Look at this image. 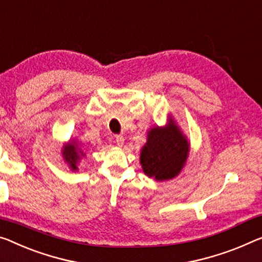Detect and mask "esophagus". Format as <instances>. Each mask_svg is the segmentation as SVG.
<instances>
[{
  "label": "esophagus",
  "mask_w": 262,
  "mask_h": 262,
  "mask_svg": "<svg viewBox=\"0 0 262 262\" xmlns=\"http://www.w3.org/2000/svg\"><path fill=\"white\" fill-rule=\"evenodd\" d=\"M116 143H117L118 146H123L124 144V137L122 135L116 136Z\"/></svg>",
  "instance_id": "esophagus-1"
}]
</instances>
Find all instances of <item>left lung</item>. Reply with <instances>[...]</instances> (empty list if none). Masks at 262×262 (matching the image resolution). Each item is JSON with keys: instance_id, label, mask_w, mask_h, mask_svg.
I'll return each mask as SVG.
<instances>
[{"instance_id": "8db88e82", "label": "left lung", "mask_w": 262, "mask_h": 262, "mask_svg": "<svg viewBox=\"0 0 262 262\" xmlns=\"http://www.w3.org/2000/svg\"><path fill=\"white\" fill-rule=\"evenodd\" d=\"M188 146L186 138L172 120L166 127L151 128L140 154L145 174L158 182L174 178L186 162Z\"/></svg>"}]
</instances>
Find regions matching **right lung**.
<instances>
[{
    "label": "right lung",
    "instance_id": "1",
    "mask_svg": "<svg viewBox=\"0 0 262 262\" xmlns=\"http://www.w3.org/2000/svg\"><path fill=\"white\" fill-rule=\"evenodd\" d=\"M63 156L64 159L70 164L72 170H76V163L78 160V154H77V145L69 144L63 148Z\"/></svg>",
    "mask_w": 262,
    "mask_h": 262
}]
</instances>
